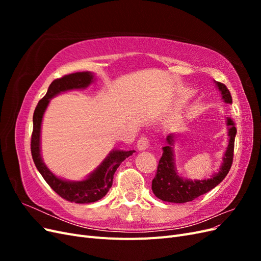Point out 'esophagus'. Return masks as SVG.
I'll use <instances>...</instances> for the list:
<instances>
[{"label": "esophagus", "mask_w": 261, "mask_h": 261, "mask_svg": "<svg viewBox=\"0 0 261 261\" xmlns=\"http://www.w3.org/2000/svg\"><path fill=\"white\" fill-rule=\"evenodd\" d=\"M149 147V139L146 136H141L137 141L138 150H146Z\"/></svg>", "instance_id": "obj_1"}]
</instances>
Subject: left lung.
<instances>
[{
    "mask_svg": "<svg viewBox=\"0 0 261 261\" xmlns=\"http://www.w3.org/2000/svg\"><path fill=\"white\" fill-rule=\"evenodd\" d=\"M216 85L218 86L221 93H222V99L224 102L232 103L231 93L226 88V86L219 82H217ZM226 125L228 126V137H230V139H228V145L223 156V163L221 165L219 173L212 175V177L208 179H196L193 181L191 179H183L177 175L174 165V151L171 147L174 143V139H173V135L168 136L167 141L169 146L163 147V153L159 160V164H158L155 176L152 179L151 187L155 197L163 201L169 202H188L196 199L197 197L210 192L211 189L215 188L224 179L232 167L234 141L236 135L235 123L230 117H227Z\"/></svg>",
    "mask_w": 261,
    "mask_h": 261,
    "instance_id": "obj_1",
    "label": "left lung"
}]
</instances>
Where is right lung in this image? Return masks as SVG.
<instances>
[{
    "instance_id": "right-lung-1",
    "label": "right lung",
    "mask_w": 261,
    "mask_h": 261,
    "mask_svg": "<svg viewBox=\"0 0 261 261\" xmlns=\"http://www.w3.org/2000/svg\"><path fill=\"white\" fill-rule=\"evenodd\" d=\"M93 82V74L90 72H78L63 76L51 83L48 92L38 102V106L34 112V129L31 135V155L38 171L44 178L46 183L62 198L67 201L76 203H90L103 198L111 188L113 176L116 169L126 158L135 152V150L123 151V150H113L109 153L100 167L92 172L91 174L81 181H69L61 179L55 176L46 168L40 154V132L43 113L48 107L50 99L57 96L60 92L86 88Z\"/></svg>"
}]
</instances>
